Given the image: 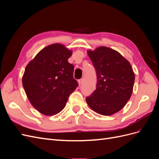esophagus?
I'll use <instances>...</instances> for the list:
<instances>
[{"instance_id":"esophagus-1","label":"esophagus","mask_w":159,"mask_h":159,"mask_svg":"<svg viewBox=\"0 0 159 159\" xmlns=\"http://www.w3.org/2000/svg\"><path fill=\"white\" fill-rule=\"evenodd\" d=\"M83 81H84V79H83V78H81V79H80V80H78V84H79V85H81V84H82Z\"/></svg>"}]
</instances>
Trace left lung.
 Here are the masks:
<instances>
[{
	"mask_svg": "<svg viewBox=\"0 0 159 159\" xmlns=\"http://www.w3.org/2000/svg\"><path fill=\"white\" fill-rule=\"evenodd\" d=\"M96 71V89L86 98L89 107L99 114L111 115L124 107L133 93L134 74L129 62L110 48L88 51Z\"/></svg>",
	"mask_w": 159,
	"mask_h": 159,
	"instance_id": "obj_1",
	"label": "left lung"
}]
</instances>
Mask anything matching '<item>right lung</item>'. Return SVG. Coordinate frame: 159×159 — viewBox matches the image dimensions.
Returning <instances> with one entry per match:
<instances>
[{"mask_svg":"<svg viewBox=\"0 0 159 159\" xmlns=\"http://www.w3.org/2000/svg\"><path fill=\"white\" fill-rule=\"evenodd\" d=\"M72 52L62 44L43 48L26 66L22 85L32 106L45 115L63 109L70 95L78 86L74 67L68 60Z\"/></svg>","mask_w":159,"mask_h":159,"instance_id":"right-lung-1","label":"right lung"}]
</instances>
